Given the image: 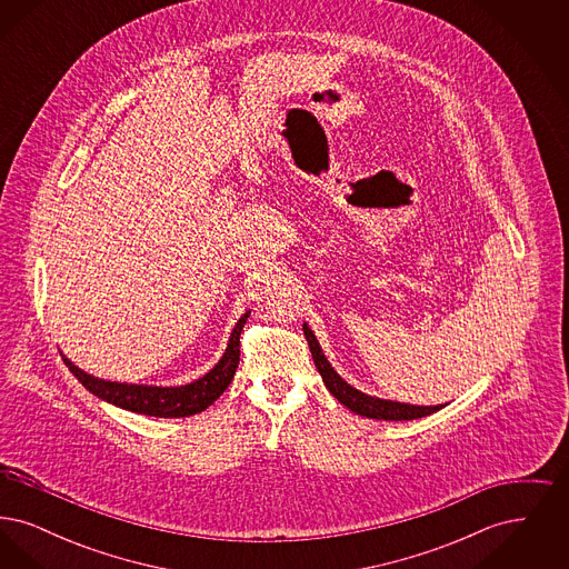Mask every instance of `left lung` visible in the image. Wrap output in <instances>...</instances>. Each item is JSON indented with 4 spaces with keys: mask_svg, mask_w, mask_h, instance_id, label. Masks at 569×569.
Returning <instances> with one entry per match:
<instances>
[{
    "mask_svg": "<svg viewBox=\"0 0 569 569\" xmlns=\"http://www.w3.org/2000/svg\"><path fill=\"white\" fill-rule=\"evenodd\" d=\"M302 332L307 337V343H309V350L313 356V362H316V369L320 371V376L325 379L326 388L330 390V395L348 407L352 409L353 413L358 416H365V418H376V420H416V418H422V416H431L435 411H439L441 407L446 406H409V403H399V401H390V399H379V397H371V395H365L360 390H356L353 386H350L346 379L341 378L332 365L328 362L322 348H320V341L316 339L313 330L307 326V322L302 325Z\"/></svg>",
    "mask_w": 569,
    "mask_h": 569,
    "instance_id": "1",
    "label": "left lung"
}]
</instances>
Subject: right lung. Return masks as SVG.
Here are the masks:
<instances>
[{
    "label": "right lung",
    "instance_id": "right-lung-1",
    "mask_svg": "<svg viewBox=\"0 0 569 569\" xmlns=\"http://www.w3.org/2000/svg\"><path fill=\"white\" fill-rule=\"evenodd\" d=\"M249 313L251 311L243 313L237 326L232 328L228 348L216 367L202 378L193 379L186 386H147V383L109 381V379L89 376L66 356H63V362L91 395H96L107 403L134 411V413L156 416V418H186L213 406V401H217L219 395H223V390L230 386L239 367V356H241L239 337Z\"/></svg>",
    "mask_w": 569,
    "mask_h": 569
}]
</instances>
